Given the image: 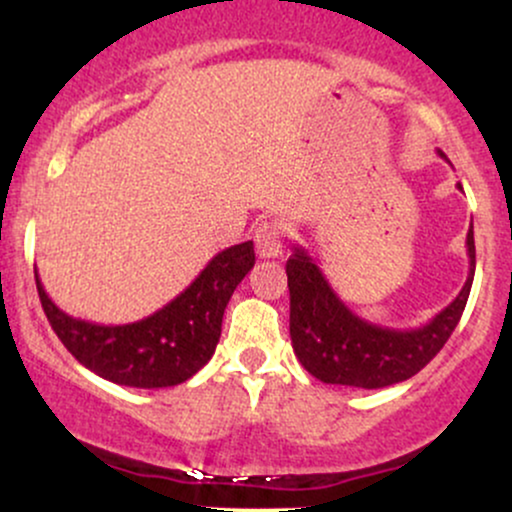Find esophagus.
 Returning a JSON list of instances; mask_svg holds the SVG:
<instances>
[{
    "instance_id": "obj_1",
    "label": "esophagus",
    "mask_w": 512,
    "mask_h": 512,
    "mask_svg": "<svg viewBox=\"0 0 512 512\" xmlns=\"http://www.w3.org/2000/svg\"><path fill=\"white\" fill-rule=\"evenodd\" d=\"M255 245L257 255L264 260H274L281 257V248H284V231L276 221H264L255 228Z\"/></svg>"
}]
</instances>
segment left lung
Wrapping results in <instances>:
<instances>
[{
	"instance_id": "left-lung-1",
	"label": "left lung",
	"mask_w": 512,
	"mask_h": 512,
	"mask_svg": "<svg viewBox=\"0 0 512 512\" xmlns=\"http://www.w3.org/2000/svg\"><path fill=\"white\" fill-rule=\"evenodd\" d=\"M445 158V154H440ZM462 190V185H457ZM469 276L462 291L416 330H390L358 317L334 293L313 257L293 248L286 262L291 293V344L301 366L317 380L330 385L378 390L409 380L443 349L457 327L472 291L477 252L474 231L467 233Z\"/></svg>"
}]
</instances>
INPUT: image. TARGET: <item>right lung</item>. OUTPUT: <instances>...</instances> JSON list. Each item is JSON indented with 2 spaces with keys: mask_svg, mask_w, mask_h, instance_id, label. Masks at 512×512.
<instances>
[{
  "mask_svg": "<svg viewBox=\"0 0 512 512\" xmlns=\"http://www.w3.org/2000/svg\"><path fill=\"white\" fill-rule=\"evenodd\" d=\"M252 267V240L221 250L180 296L129 325L79 320L50 301L38 272L35 286L52 330L81 366L110 383L154 390L185 383L207 366L219 344L223 310Z\"/></svg>",
  "mask_w": 512,
  "mask_h": 512,
  "instance_id": "1",
  "label": "right lung"
}]
</instances>
